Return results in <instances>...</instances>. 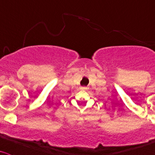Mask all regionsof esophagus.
<instances>
[{"label":"esophagus","mask_w":155,"mask_h":155,"mask_svg":"<svg viewBox=\"0 0 155 155\" xmlns=\"http://www.w3.org/2000/svg\"><path fill=\"white\" fill-rule=\"evenodd\" d=\"M81 89H82V90H87V87H81Z\"/></svg>","instance_id":"1"}]
</instances>
